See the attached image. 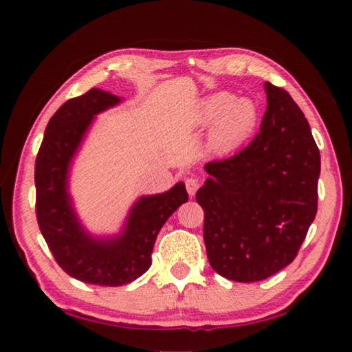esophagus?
<instances>
[{
    "instance_id": "34e87169",
    "label": "esophagus",
    "mask_w": 352,
    "mask_h": 352,
    "mask_svg": "<svg viewBox=\"0 0 352 352\" xmlns=\"http://www.w3.org/2000/svg\"><path fill=\"white\" fill-rule=\"evenodd\" d=\"M184 184H186L188 194H189V195H194L195 192H197V189H199V186H200V182L197 180V178L189 177V178H186V182H184Z\"/></svg>"
}]
</instances>
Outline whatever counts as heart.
I'll use <instances>...</instances> for the list:
<instances>
[{
  "label": "heart",
  "mask_w": 352,
  "mask_h": 352,
  "mask_svg": "<svg viewBox=\"0 0 352 352\" xmlns=\"http://www.w3.org/2000/svg\"><path fill=\"white\" fill-rule=\"evenodd\" d=\"M259 107L250 98H234L228 91L210 94L195 107L197 129L211 126L210 147L219 155H231L245 146L259 126Z\"/></svg>",
  "instance_id": "b5f03b06"
}]
</instances>
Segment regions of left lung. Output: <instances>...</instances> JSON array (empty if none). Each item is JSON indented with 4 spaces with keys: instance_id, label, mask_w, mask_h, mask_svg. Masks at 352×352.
<instances>
[{
    "instance_id": "1",
    "label": "left lung",
    "mask_w": 352,
    "mask_h": 352,
    "mask_svg": "<svg viewBox=\"0 0 352 352\" xmlns=\"http://www.w3.org/2000/svg\"><path fill=\"white\" fill-rule=\"evenodd\" d=\"M259 133L233 157L210 162L195 200L208 261L220 276L254 283L296 258L317 214L320 151L290 94L265 82Z\"/></svg>"
}]
</instances>
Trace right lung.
<instances>
[{
    "mask_svg": "<svg viewBox=\"0 0 352 352\" xmlns=\"http://www.w3.org/2000/svg\"><path fill=\"white\" fill-rule=\"evenodd\" d=\"M119 100L99 88L67 100L47 122L35 160V212L57 264L82 283L110 287L144 275L160 230L188 201L186 188L177 183L168 192L136 200L119 236L94 239L83 230L68 194L69 164L94 116Z\"/></svg>",
    "mask_w": 352,
    "mask_h": 352,
    "instance_id": "1",
    "label": "right lung"
}]
</instances>
